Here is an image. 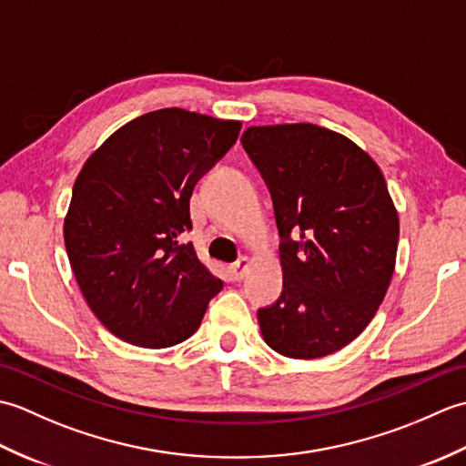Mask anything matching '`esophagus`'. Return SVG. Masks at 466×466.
Segmentation results:
<instances>
[{
  "label": "esophagus",
  "mask_w": 466,
  "mask_h": 466,
  "mask_svg": "<svg viewBox=\"0 0 466 466\" xmlns=\"http://www.w3.org/2000/svg\"><path fill=\"white\" fill-rule=\"evenodd\" d=\"M248 268H250V260L246 258V256H242V258H238L234 264L228 266L232 280H242L244 276H246V272H248Z\"/></svg>",
  "instance_id": "esophagus-1"
}]
</instances>
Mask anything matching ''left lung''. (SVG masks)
<instances>
[{"label":"left lung","instance_id":"8db88e82","mask_svg":"<svg viewBox=\"0 0 466 466\" xmlns=\"http://www.w3.org/2000/svg\"><path fill=\"white\" fill-rule=\"evenodd\" d=\"M242 146L272 196L282 292L258 309L266 344L289 359L344 349L379 310L394 272L399 214L380 167L314 124L254 126Z\"/></svg>","mask_w":466,"mask_h":466}]
</instances>
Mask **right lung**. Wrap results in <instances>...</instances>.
I'll use <instances>...</instances> for the list:
<instances>
[{
  "label": "right lung",
  "instance_id": "right-lung-1",
  "mask_svg": "<svg viewBox=\"0 0 466 466\" xmlns=\"http://www.w3.org/2000/svg\"><path fill=\"white\" fill-rule=\"evenodd\" d=\"M240 122L164 107L114 132L74 184L64 240L77 286L117 339L167 349L198 330L222 280L198 260L190 198Z\"/></svg>",
  "mask_w": 466,
  "mask_h": 466
}]
</instances>
